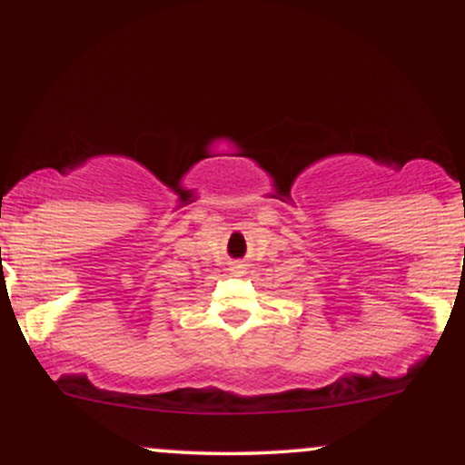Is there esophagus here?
Here are the masks:
<instances>
[{"label":"esophagus","mask_w":465,"mask_h":465,"mask_svg":"<svg viewBox=\"0 0 465 465\" xmlns=\"http://www.w3.org/2000/svg\"><path fill=\"white\" fill-rule=\"evenodd\" d=\"M229 271H232L233 275H242V273H247V264H242V262H233L232 266H229Z\"/></svg>","instance_id":"esophagus-1"}]
</instances>
